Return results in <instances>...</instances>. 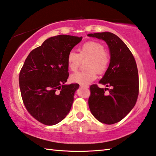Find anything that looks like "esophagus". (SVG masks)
Instances as JSON below:
<instances>
[{
	"mask_svg": "<svg viewBox=\"0 0 156 156\" xmlns=\"http://www.w3.org/2000/svg\"><path fill=\"white\" fill-rule=\"evenodd\" d=\"M80 87L82 88H89L88 85H83V84H80Z\"/></svg>",
	"mask_w": 156,
	"mask_h": 156,
	"instance_id": "34e87169",
	"label": "esophagus"
}]
</instances>
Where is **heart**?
<instances>
[{"mask_svg": "<svg viewBox=\"0 0 156 156\" xmlns=\"http://www.w3.org/2000/svg\"><path fill=\"white\" fill-rule=\"evenodd\" d=\"M83 60H86V67L89 69L73 73L71 80L73 83L87 85L97 77V71L100 73L106 72L109 67L111 57L109 53L105 49L102 44L96 41H88L80 48L79 53L71 51L67 58L69 69L76 72Z\"/></svg>", "mask_w": 156, "mask_h": 156, "instance_id": "heart-1", "label": "heart"}]
</instances>
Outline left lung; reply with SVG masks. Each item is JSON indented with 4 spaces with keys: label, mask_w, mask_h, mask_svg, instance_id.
<instances>
[{
    "label": "left lung",
    "mask_w": 156,
    "mask_h": 156,
    "mask_svg": "<svg viewBox=\"0 0 156 156\" xmlns=\"http://www.w3.org/2000/svg\"><path fill=\"white\" fill-rule=\"evenodd\" d=\"M88 36L106 42L111 56L109 67L99 81L111 89L91 85L89 107L100 122L112 125L122 120L135 106L139 94L138 68L128 47L114 34L105 31Z\"/></svg>",
    "instance_id": "left-lung-1"
}]
</instances>
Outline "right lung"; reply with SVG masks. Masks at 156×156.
<instances>
[{
  "label": "right lung",
  "mask_w": 156,
  "mask_h": 156,
  "mask_svg": "<svg viewBox=\"0 0 156 156\" xmlns=\"http://www.w3.org/2000/svg\"><path fill=\"white\" fill-rule=\"evenodd\" d=\"M83 37L58 35L33 49L19 74L25 107L31 116L46 125L60 122L70 112L78 84H65L69 77L67 55Z\"/></svg>",
  "instance_id": "1"
}]
</instances>
